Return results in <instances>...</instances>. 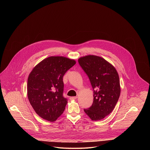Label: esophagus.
Masks as SVG:
<instances>
[{"mask_svg": "<svg viewBox=\"0 0 150 150\" xmlns=\"http://www.w3.org/2000/svg\"><path fill=\"white\" fill-rule=\"evenodd\" d=\"M77 98V96H72L70 98V100H73V99H76Z\"/></svg>", "mask_w": 150, "mask_h": 150, "instance_id": "obj_1", "label": "esophagus"}]
</instances>
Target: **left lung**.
I'll list each match as a JSON object with an SVG mask.
<instances>
[{
    "mask_svg": "<svg viewBox=\"0 0 150 150\" xmlns=\"http://www.w3.org/2000/svg\"><path fill=\"white\" fill-rule=\"evenodd\" d=\"M93 90L92 106L84 111L93 121L103 119L114 110L120 98V79L116 69L103 58L88 55L79 59Z\"/></svg>",
    "mask_w": 150,
    "mask_h": 150,
    "instance_id": "1",
    "label": "left lung"
}]
</instances>
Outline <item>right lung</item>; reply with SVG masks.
I'll return each instance as SVG.
<instances>
[{
	"mask_svg": "<svg viewBox=\"0 0 150 150\" xmlns=\"http://www.w3.org/2000/svg\"><path fill=\"white\" fill-rule=\"evenodd\" d=\"M76 61L63 57H50L37 64L28 79V97L35 112L53 122L64 111L67 99L64 94L63 77Z\"/></svg>",
	"mask_w": 150,
	"mask_h": 150,
	"instance_id": "add662e5",
	"label": "right lung"
}]
</instances>
